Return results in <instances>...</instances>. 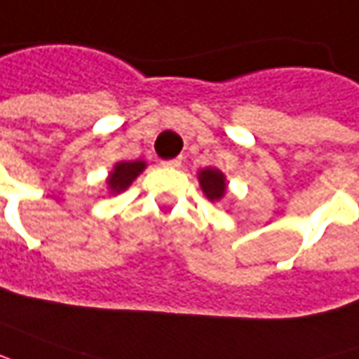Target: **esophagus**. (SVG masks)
Masks as SVG:
<instances>
[{
  "label": "esophagus",
  "mask_w": 359,
  "mask_h": 359,
  "mask_svg": "<svg viewBox=\"0 0 359 359\" xmlns=\"http://www.w3.org/2000/svg\"><path fill=\"white\" fill-rule=\"evenodd\" d=\"M182 165V159L177 157V159H170V161H163V167H170V169H177Z\"/></svg>",
  "instance_id": "1"
}]
</instances>
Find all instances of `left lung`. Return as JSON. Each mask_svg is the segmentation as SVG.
<instances>
[{"mask_svg": "<svg viewBox=\"0 0 359 359\" xmlns=\"http://www.w3.org/2000/svg\"><path fill=\"white\" fill-rule=\"evenodd\" d=\"M198 182H200V189L202 192L208 196V200L212 202H216V200L224 198V194H226V177H224V172L218 169H202L198 172Z\"/></svg>", "mask_w": 359, "mask_h": 359, "instance_id": "8db88e82", "label": "left lung"}]
</instances>
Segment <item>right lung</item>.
I'll list each match as a JSON object with an SVG mask.
<instances>
[{
	"label": "right lung",
	"instance_id": "add662e5",
	"mask_svg": "<svg viewBox=\"0 0 359 359\" xmlns=\"http://www.w3.org/2000/svg\"><path fill=\"white\" fill-rule=\"evenodd\" d=\"M145 169V161H121L114 165V170L108 177V189L111 194H119L128 189L133 180L137 179L139 175Z\"/></svg>",
	"mask_w": 359,
	"mask_h": 359
}]
</instances>
